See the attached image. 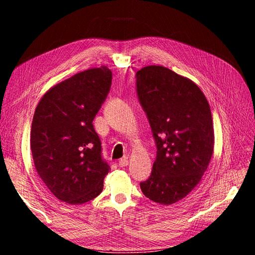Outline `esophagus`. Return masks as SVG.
<instances>
[{
	"label": "esophagus",
	"instance_id": "esophagus-1",
	"mask_svg": "<svg viewBox=\"0 0 255 255\" xmlns=\"http://www.w3.org/2000/svg\"><path fill=\"white\" fill-rule=\"evenodd\" d=\"M118 165H119V167H122V168L123 167H127L128 165V161L127 158H121L118 161Z\"/></svg>",
	"mask_w": 255,
	"mask_h": 255
}]
</instances>
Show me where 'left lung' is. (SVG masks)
I'll list each match as a JSON object with an SVG mask.
<instances>
[{
	"instance_id": "left-lung-1",
	"label": "left lung",
	"mask_w": 255,
	"mask_h": 255,
	"mask_svg": "<svg viewBox=\"0 0 255 255\" xmlns=\"http://www.w3.org/2000/svg\"><path fill=\"white\" fill-rule=\"evenodd\" d=\"M136 91L156 144V158L142 194L170 205L201 180L214 151L210 105L197 85L161 66L136 72Z\"/></svg>"
}]
</instances>
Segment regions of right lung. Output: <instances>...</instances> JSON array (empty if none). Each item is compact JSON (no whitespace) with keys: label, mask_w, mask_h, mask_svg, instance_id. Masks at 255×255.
I'll use <instances>...</instances> for the list:
<instances>
[{"label":"right lung","mask_w":255,"mask_h":255,"mask_svg":"<svg viewBox=\"0 0 255 255\" xmlns=\"http://www.w3.org/2000/svg\"><path fill=\"white\" fill-rule=\"evenodd\" d=\"M112 78L106 67L80 72L52 87L36 107L30 128L35 168L60 201L83 204L103 190L110 166L92 121Z\"/></svg>","instance_id":"obj_1"}]
</instances>
